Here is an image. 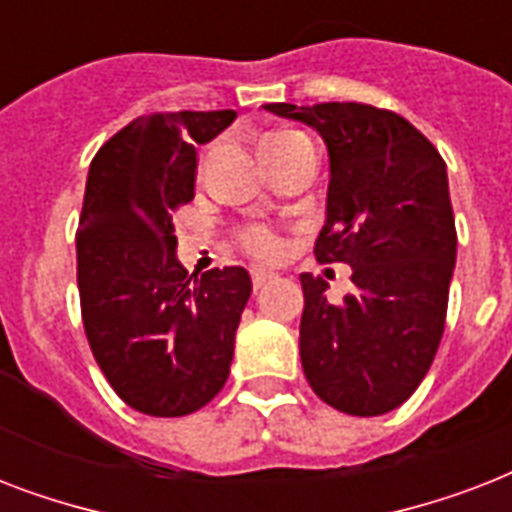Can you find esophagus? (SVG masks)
<instances>
[{"instance_id": "1", "label": "esophagus", "mask_w": 512, "mask_h": 512, "mask_svg": "<svg viewBox=\"0 0 512 512\" xmlns=\"http://www.w3.org/2000/svg\"><path fill=\"white\" fill-rule=\"evenodd\" d=\"M276 279H279V273L265 271V268H255V271H252V287L255 289H263L265 284H271V281Z\"/></svg>"}]
</instances>
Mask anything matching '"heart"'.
Segmentation results:
<instances>
[{
	"mask_svg": "<svg viewBox=\"0 0 512 512\" xmlns=\"http://www.w3.org/2000/svg\"><path fill=\"white\" fill-rule=\"evenodd\" d=\"M284 135H295V132H279V135H268L265 140L284 138ZM263 143H260V146H263ZM241 241H244V247L257 257H276L281 249L279 236L273 231H268V228H247V231L241 233Z\"/></svg>",
	"mask_w": 512,
	"mask_h": 512,
	"instance_id": "heart-1",
	"label": "heart"
}]
</instances>
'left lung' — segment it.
Returning <instances> with one entry per match:
<instances>
[{"mask_svg": "<svg viewBox=\"0 0 512 512\" xmlns=\"http://www.w3.org/2000/svg\"><path fill=\"white\" fill-rule=\"evenodd\" d=\"M308 124L329 154L319 263H348L353 292L300 276V361L313 393L345 414L377 417L412 396L436 358L457 263L446 164L404 116L364 103H268Z\"/></svg>", "mask_w": 512, "mask_h": 512, "instance_id": "left-lung-1", "label": "left lung"}]
</instances>
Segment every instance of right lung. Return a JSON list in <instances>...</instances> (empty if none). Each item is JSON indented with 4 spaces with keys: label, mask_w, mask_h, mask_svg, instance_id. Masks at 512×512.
Here are the masks:
<instances>
[{
    "label": "right lung",
    "mask_w": 512,
    "mask_h": 512,
    "mask_svg": "<svg viewBox=\"0 0 512 512\" xmlns=\"http://www.w3.org/2000/svg\"><path fill=\"white\" fill-rule=\"evenodd\" d=\"M236 111L138 116L90 164L76 281L92 356L124 404L183 417L223 390L252 279L241 265L188 279L175 215L193 199L196 146Z\"/></svg>",
    "instance_id": "add662e5"
}]
</instances>
